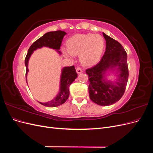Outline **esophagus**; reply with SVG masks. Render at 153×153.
<instances>
[{
    "instance_id": "1",
    "label": "esophagus",
    "mask_w": 153,
    "mask_h": 153,
    "mask_svg": "<svg viewBox=\"0 0 153 153\" xmlns=\"http://www.w3.org/2000/svg\"><path fill=\"white\" fill-rule=\"evenodd\" d=\"M76 71L77 73H81L83 72V70L80 67H77L76 68Z\"/></svg>"
}]
</instances>
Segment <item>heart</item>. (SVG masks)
Wrapping results in <instances>:
<instances>
[{
    "instance_id": "obj_1",
    "label": "heart",
    "mask_w": 153,
    "mask_h": 153,
    "mask_svg": "<svg viewBox=\"0 0 153 153\" xmlns=\"http://www.w3.org/2000/svg\"><path fill=\"white\" fill-rule=\"evenodd\" d=\"M68 50L64 52L69 57L80 55V62L84 66H92L99 61L104 48V40L99 34L78 35L69 39Z\"/></svg>"
}]
</instances>
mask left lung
<instances>
[{
  "instance_id": "8db88e82",
  "label": "left lung",
  "mask_w": 153,
  "mask_h": 153,
  "mask_svg": "<svg viewBox=\"0 0 153 153\" xmlns=\"http://www.w3.org/2000/svg\"><path fill=\"white\" fill-rule=\"evenodd\" d=\"M103 36L106 40V50L100 61L86 70L89 78V92L91 100L101 106H108L122 98L128 79L127 53L121 43L111 37ZM118 66V79L114 82H106L103 75L106 69Z\"/></svg>"
}]
</instances>
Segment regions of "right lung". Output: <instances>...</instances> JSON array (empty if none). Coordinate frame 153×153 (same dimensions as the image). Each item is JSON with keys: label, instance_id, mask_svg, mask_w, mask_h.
Returning a JSON list of instances; mask_svg holds the SVG:
<instances>
[{"label": "right lung", "instance_id": "right-lung-1", "mask_svg": "<svg viewBox=\"0 0 153 153\" xmlns=\"http://www.w3.org/2000/svg\"><path fill=\"white\" fill-rule=\"evenodd\" d=\"M66 34L65 32L62 30L49 32L32 44L29 48L28 53H27L25 59V64L26 66V79L27 72L29 71L28 61L33 51L43 47H47L53 49L59 50L61 48L64 36L66 35ZM57 51L59 53H61L60 51ZM77 75H78L74 66L64 67L62 71L61 89H60L59 93L53 100L47 103L39 102L40 104L45 106H49V107H55V106H58L65 103L69 95V87L70 86L71 83L76 79Z\"/></svg>", "mask_w": 153, "mask_h": 153}]
</instances>
